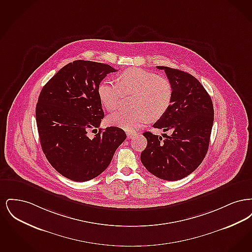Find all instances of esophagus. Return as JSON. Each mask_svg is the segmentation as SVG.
<instances>
[{"label":"esophagus","instance_id":"esophagus-1","mask_svg":"<svg viewBox=\"0 0 252 252\" xmlns=\"http://www.w3.org/2000/svg\"><path fill=\"white\" fill-rule=\"evenodd\" d=\"M134 135H136V133L133 131H127L126 132V137H127V139H130L132 138Z\"/></svg>","mask_w":252,"mask_h":252}]
</instances>
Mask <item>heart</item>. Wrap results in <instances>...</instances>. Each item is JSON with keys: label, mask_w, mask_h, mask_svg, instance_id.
<instances>
[{"label": "heart", "mask_w": 252, "mask_h": 252, "mask_svg": "<svg viewBox=\"0 0 252 252\" xmlns=\"http://www.w3.org/2000/svg\"><path fill=\"white\" fill-rule=\"evenodd\" d=\"M124 95H134L133 110H118L108 117V124L127 131L142 127L149 120L160 119L170 108L173 87L166 77L140 68H130L117 75V83L103 80L98 97L108 111L119 107Z\"/></svg>", "instance_id": "1"}]
</instances>
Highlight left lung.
<instances>
[{
    "label": "left lung",
    "instance_id": "1",
    "mask_svg": "<svg viewBox=\"0 0 252 252\" xmlns=\"http://www.w3.org/2000/svg\"><path fill=\"white\" fill-rule=\"evenodd\" d=\"M164 70L173 87V100L167 112L153 125L170 136L144 132L147 146L141 154L144 167L161 180L174 181L189 176L206 156L214 124L211 96L188 72L157 66Z\"/></svg>",
    "mask_w": 252,
    "mask_h": 252
}]
</instances>
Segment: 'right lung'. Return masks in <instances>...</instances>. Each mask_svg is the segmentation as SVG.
<instances>
[{
    "instance_id": "right-lung-1",
    "label": "right lung",
    "mask_w": 252,
    "mask_h": 252,
    "mask_svg": "<svg viewBox=\"0 0 252 252\" xmlns=\"http://www.w3.org/2000/svg\"><path fill=\"white\" fill-rule=\"evenodd\" d=\"M108 64L75 60L64 66L42 88L36 107L39 141L51 165L65 178L88 181L103 173L126 139L123 129L100 126L104 118L98 86ZM96 130L92 138L87 133Z\"/></svg>"
}]
</instances>
